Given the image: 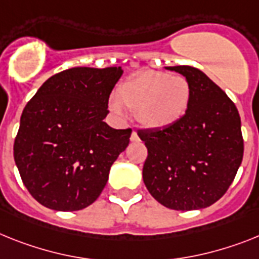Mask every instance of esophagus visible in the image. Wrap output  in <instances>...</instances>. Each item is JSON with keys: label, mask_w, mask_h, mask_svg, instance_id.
<instances>
[{"label": "esophagus", "mask_w": 259, "mask_h": 259, "mask_svg": "<svg viewBox=\"0 0 259 259\" xmlns=\"http://www.w3.org/2000/svg\"><path fill=\"white\" fill-rule=\"evenodd\" d=\"M130 141H132V142H138V141H140V137H138L137 132H133V133H132V137H130Z\"/></svg>", "instance_id": "esophagus-1"}]
</instances>
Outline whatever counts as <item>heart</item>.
I'll return each mask as SVG.
<instances>
[{
    "label": "heart",
    "mask_w": 259,
    "mask_h": 259,
    "mask_svg": "<svg viewBox=\"0 0 259 259\" xmlns=\"http://www.w3.org/2000/svg\"><path fill=\"white\" fill-rule=\"evenodd\" d=\"M191 100L192 87L184 76L149 69L119 84L117 97L110 99L109 109L119 117L126 116V109L136 112L143 127L162 130L186 117Z\"/></svg>",
    "instance_id": "b5f03b06"
}]
</instances>
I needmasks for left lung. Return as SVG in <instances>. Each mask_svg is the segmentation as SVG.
I'll return each mask as SVG.
<instances>
[{
    "label": "left lung",
    "mask_w": 259,
    "mask_h": 259,
    "mask_svg": "<svg viewBox=\"0 0 259 259\" xmlns=\"http://www.w3.org/2000/svg\"><path fill=\"white\" fill-rule=\"evenodd\" d=\"M166 69L191 82L192 100L177 125L138 132L149 153L143 183L156 201L170 209L207 208L227 192L242 162L240 114L227 93L200 69Z\"/></svg>",
    "instance_id": "obj_1"
}]
</instances>
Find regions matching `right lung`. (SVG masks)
I'll return each instance as SVG.
<instances>
[{"instance_id":"right-lung-1","label":"right lung","mask_w":259,"mask_h":259,"mask_svg":"<svg viewBox=\"0 0 259 259\" xmlns=\"http://www.w3.org/2000/svg\"><path fill=\"white\" fill-rule=\"evenodd\" d=\"M121 67H75L51 76L21 116L14 160L25 187L45 207L72 212L100 196L132 129L104 118Z\"/></svg>"}]
</instances>
